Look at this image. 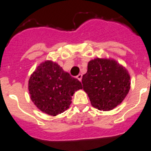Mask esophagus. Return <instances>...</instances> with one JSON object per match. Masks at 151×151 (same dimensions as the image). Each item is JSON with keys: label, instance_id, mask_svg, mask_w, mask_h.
I'll return each instance as SVG.
<instances>
[{"label": "esophagus", "instance_id": "1", "mask_svg": "<svg viewBox=\"0 0 151 151\" xmlns=\"http://www.w3.org/2000/svg\"><path fill=\"white\" fill-rule=\"evenodd\" d=\"M82 77H83V75L81 74H79L77 76V78L78 79L79 81H81V80H82Z\"/></svg>", "mask_w": 151, "mask_h": 151}]
</instances>
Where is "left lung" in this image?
I'll return each mask as SVG.
<instances>
[{
	"instance_id": "8db88e82",
	"label": "left lung",
	"mask_w": 151,
	"mask_h": 151,
	"mask_svg": "<svg viewBox=\"0 0 151 151\" xmlns=\"http://www.w3.org/2000/svg\"><path fill=\"white\" fill-rule=\"evenodd\" d=\"M82 83L94 108L111 111L128 94L130 77L126 69L116 61L97 58L88 63Z\"/></svg>"
}]
</instances>
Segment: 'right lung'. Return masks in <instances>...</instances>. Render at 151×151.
Here are the masks:
<instances>
[{
    "instance_id": "add662e5",
    "label": "right lung",
    "mask_w": 151,
    "mask_h": 151,
    "mask_svg": "<svg viewBox=\"0 0 151 151\" xmlns=\"http://www.w3.org/2000/svg\"><path fill=\"white\" fill-rule=\"evenodd\" d=\"M80 89H82L81 81L51 61L40 64L28 82V90L34 104L51 116H56L67 110L71 103V96Z\"/></svg>"
}]
</instances>
